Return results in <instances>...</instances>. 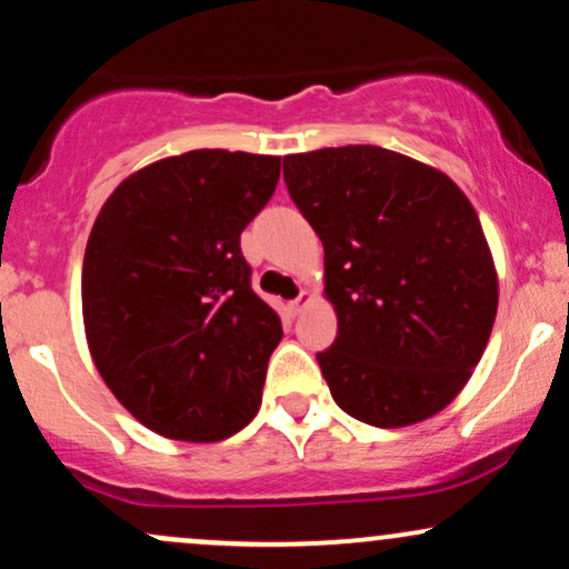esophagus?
Here are the masks:
<instances>
[{
  "instance_id": "34e87169",
  "label": "esophagus",
  "mask_w": 569,
  "mask_h": 569,
  "mask_svg": "<svg viewBox=\"0 0 569 569\" xmlns=\"http://www.w3.org/2000/svg\"><path fill=\"white\" fill-rule=\"evenodd\" d=\"M310 302H312V293L310 291H299V297L291 299V302H289V312H291V316H299V312H302Z\"/></svg>"
}]
</instances>
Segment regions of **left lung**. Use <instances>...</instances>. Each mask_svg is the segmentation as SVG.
<instances>
[{
  "mask_svg": "<svg viewBox=\"0 0 569 569\" xmlns=\"http://www.w3.org/2000/svg\"><path fill=\"white\" fill-rule=\"evenodd\" d=\"M323 243L337 339L318 352L337 407L375 428L428 420L471 380L498 316V272L447 173L371 143L283 158Z\"/></svg>",
  "mask_w": 569,
  "mask_h": 569,
  "instance_id": "8db88e82",
  "label": "left lung"
}]
</instances>
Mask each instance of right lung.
<instances>
[{
    "label": "right lung",
    "instance_id": "obj_1",
    "mask_svg": "<svg viewBox=\"0 0 569 569\" xmlns=\"http://www.w3.org/2000/svg\"><path fill=\"white\" fill-rule=\"evenodd\" d=\"M278 179L272 154L194 149L130 173L90 230V356L117 401L166 439L221 441L259 411L283 326L251 289L240 232Z\"/></svg>",
    "mask_w": 569,
    "mask_h": 569
}]
</instances>
